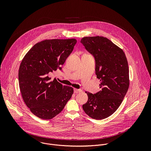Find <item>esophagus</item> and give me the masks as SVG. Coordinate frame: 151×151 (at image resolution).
<instances>
[{
	"label": "esophagus",
	"mask_w": 151,
	"mask_h": 151,
	"mask_svg": "<svg viewBox=\"0 0 151 151\" xmlns=\"http://www.w3.org/2000/svg\"><path fill=\"white\" fill-rule=\"evenodd\" d=\"M74 92L75 93H80V92H81L83 91L81 90V89H74Z\"/></svg>",
	"instance_id": "esophagus-1"
}]
</instances>
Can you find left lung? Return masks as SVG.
<instances>
[{
	"label": "left lung",
	"instance_id": "obj_1",
	"mask_svg": "<svg viewBox=\"0 0 151 151\" xmlns=\"http://www.w3.org/2000/svg\"><path fill=\"white\" fill-rule=\"evenodd\" d=\"M81 42L95 58V74L101 88L95 94L86 92L88 99L83 108L90 117L102 120L116 111L128 91L127 60L123 50L105 37H86Z\"/></svg>",
	"mask_w": 151,
	"mask_h": 151
}]
</instances>
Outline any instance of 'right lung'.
Returning <instances> with one entry per match:
<instances>
[{
  "instance_id": "obj_1",
  "label": "right lung",
  "mask_w": 151,
  "mask_h": 151,
  "mask_svg": "<svg viewBox=\"0 0 151 151\" xmlns=\"http://www.w3.org/2000/svg\"><path fill=\"white\" fill-rule=\"evenodd\" d=\"M77 40H45L34 45L22 60L19 70V86L26 106L38 117L49 120L59 114L73 93L47 75L65 63Z\"/></svg>"
}]
</instances>
